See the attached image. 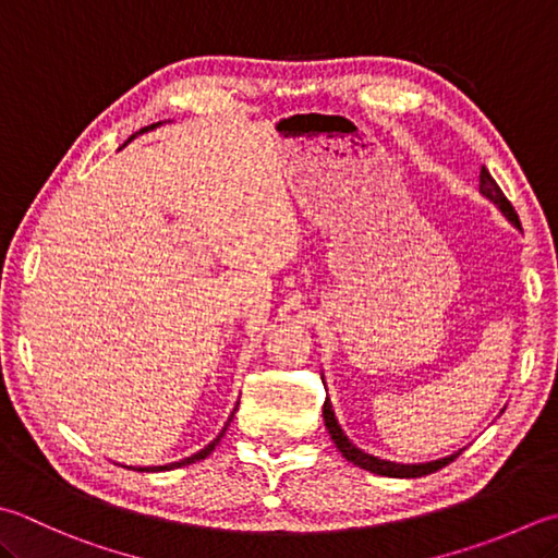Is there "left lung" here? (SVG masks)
Returning <instances> with one entry per match:
<instances>
[{
    "instance_id": "8db88e82",
    "label": "left lung",
    "mask_w": 558,
    "mask_h": 558,
    "mask_svg": "<svg viewBox=\"0 0 558 558\" xmlns=\"http://www.w3.org/2000/svg\"><path fill=\"white\" fill-rule=\"evenodd\" d=\"M481 184H478V192L488 198V202L496 204L500 208V214L506 216L510 223L514 228H520V218L518 214H514L512 204L506 198V194L500 192V186L496 184V180H493L490 172L486 170V167H481ZM323 420H325V427H328L330 433V439L335 442V447L340 449V454L352 461L354 466H360L364 471H372V474L376 476H388V478H417V476H427V474H435V471H439L442 466H447L449 461H454L461 451H454V454H449L445 459H435V461H425V464H396V461H388V459H378L374 454H366V451H362L360 447H354L350 442V437H347L342 433V427L338 423V417H335V410H332V403L330 398H325L323 403Z\"/></svg>"
}]
</instances>
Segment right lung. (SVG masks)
I'll use <instances>...</instances> for the list:
<instances>
[{"instance_id":"obj_1","label":"right lung","mask_w":558,"mask_h":558,"mask_svg":"<svg viewBox=\"0 0 558 558\" xmlns=\"http://www.w3.org/2000/svg\"><path fill=\"white\" fill-rule=\"evenodd\" d=\"M155 125H160V123H153V125H148V129H143V131H153L155 129ZM141 131V133H143ZM131 138H135V135H131ZM129 138V141H131ZM233 413H235V410H233ZM230 420H233V415H230L228 417V423H226V427L223 429H220V433H218V437L214 439V442L211 445H206L202 451H196V454H192V457H186V459H182V461H174V464H170V466H138V469H135V471H165V469H180V466H189V464H194V461H202V459H206L208 454H211V451L216 449V445L220 442V437H223L226 435V429H228V425H230ZM131 469V466H129Z\"/></svg>"}]
</instances>
